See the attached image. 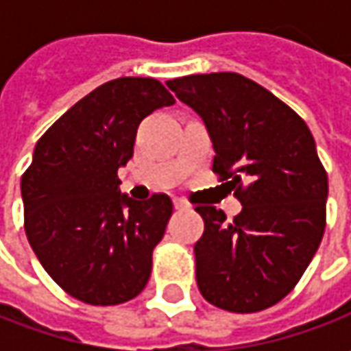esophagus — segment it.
Returning <instances> with one entry per match:
<instances>
[{"instance_id":"obj_1","label":"esophagus","mask_w":351,"mask_h":351,"mask_svg":"<svg viewBox=\"0 0 351 351\" xmlns=\"http://www.w3.org/2000/svg\"><path fill=\"white\" fill-rule=\"evenodd\" d=\"M173 207H176L178 210L189 209V203H187V201H183V199H173Z\"/></svg>"}]
</instances>
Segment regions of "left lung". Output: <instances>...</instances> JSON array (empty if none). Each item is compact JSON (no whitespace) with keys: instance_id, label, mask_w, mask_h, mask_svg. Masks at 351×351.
Instances as JSON below:
<instances>
[{"instance_id":"obj_1","label":"left lung","mask_w":351,"mask_h":351,"mask_svg":"<svg viewBox=\"0 0 351 351\" xmlns=\"http://www.w3.org/2000/svg\"><path fill=\"white\" fill-rule=\"evenodd\" d=\"M168 88L205 123L213 171L242 203L232 223L217 207H197L199 291L224 311H263L297 285L324 234L328 178L315 138L289 105L234 72L185 75Z\"/></svg>"}]
</instances>
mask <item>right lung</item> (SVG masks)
I'll return each mask as SVG.
<instances>
[{"label": "right lung", "instance_id": "right-lung-1", "mask_svg": "<svg viewBox=\"0 0 351 351\" xmlns=\"http://www.w3.org/2000/svg\"><path fill=\"white\" fill-rule=\"evenodd\" d=\"M176 99L154 77H119L75 103L34 146L21 180L25 230L47 274L88 304L134 299L152 271L171 199L121 193L144 117Z\"/></svg>", "mask_w": 351, "mask_h": 351}]
</instances>
